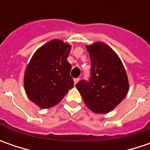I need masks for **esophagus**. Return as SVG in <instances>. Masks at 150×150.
<instances>
[{
    "mask_svg": "<svg viewBox=\"0 0 150 150\" xmlns=\"http://www.w3.org/2000/svg\"><path fill=\"white\" fill-rule=\"evenodd\" d=\"M79 80H80V78H75V79L73 80V81H74V84L76 85V84H77V83H78V81H79Z\"/></svg>",
    "mask_w": 150,
    "mask_h": 150,
    "instance_id": "34e87169",
    "label": "esophagus"
}]
</instances>
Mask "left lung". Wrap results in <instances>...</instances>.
I'll list each match as a JSON object with an SVG mask.
<instances>
[{
	"label": "left lung",
	"instance_id": "8db88e82",
	"mask_svg": "<svg viewBox=\"0 0 150 150\" xmlns=\"http://www.w3.org/2000/svg\"><path fill=\"white\" fill-rule=\"evenodd\" d=\"M91 61L88 81L81 80L76 87L91 111L107 113L119 104L129 91L124 67L117 54L103 42L87 46Z\"/></svg>",
	"mask_w": 150,
	"mask_h": 150
}]
</instances>
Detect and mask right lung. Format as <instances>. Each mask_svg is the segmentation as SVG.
<instances>
[{
    "mask_svg": "<svg viewBox=\"0 0 150 150\" xmlns=\"http://www.w3.org/2000/svg\"><path fill=\"white\" fill-rule=\"evenodd\" d=\"M71 46L52 40L35 52L25 72L24 87L30 100L42 108L55 106L74 86L67 58Z\"/></svg>",
    "mask_w": 150,
    "mask_h": 150,
    "instance_id": "right-lung-1",
    "label": "right lung"
}]
</instances>
